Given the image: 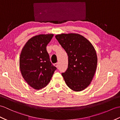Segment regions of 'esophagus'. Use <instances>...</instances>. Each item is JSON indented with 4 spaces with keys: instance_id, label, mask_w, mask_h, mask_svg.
I'll list each match as a JSON object with an SVG mask.
<instances>
[{
    "instance_id": "34e87169",
    "label": "esophagus",
    "mask_w": 120,
    "mask_h": 120,
    "mask_svg": "<svg viewBox=\"0 0 120 120\" xmlns=\"http://www.w3.org/2000/svg\"><path fill=\"white\" fill-rule=\"evenodd\" d=\"M58 63H55L54 64V66L56 67V68H58Z\"/></svg>"
}]
</instances>
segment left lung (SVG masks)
<instances>
[{"label": "left lung", "mask_w": 120, "mask_h": 120, "mask_svg": "<svg viewBox=\"0 0 120 120\" xmlns=\"http://www.w3.org/2000/svg\"><path fill=\"white\" fill-rule=\"evenodd\" d=\"M55 37L68 56V68L62 73L66 85L75 91L85 90L97 68L98 59L94 46L84 36L76 33L58 34Z\"/></svg>", "instance_id": "8db88e82"}]
</instances>
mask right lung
Returning a JSON list of instances; mask_svg holds the SVG:
<instances>
[{
    "label": "right lung",
    "mask_w": 120,
    "mask_h": 120,
    "mask_svg": "<svg viewBox=\"0 0 120 120\" xmlns=\"http://www.w3.org/2000/svg\"><path fill=\"white\" fill-rule=\"evenodd\" d=\"M54 34H41L27 41L19 58V68L23 79L30 87L39 90L51 81L56 68L52 65L46 46Z\"/></svg>",
    "instance_id": "right-lung-1"
}]
</instances>
